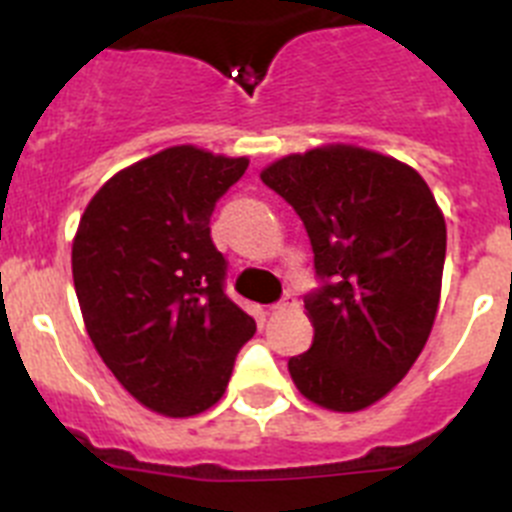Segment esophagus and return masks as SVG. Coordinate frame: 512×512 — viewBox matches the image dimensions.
Masks as SVG:
<instances>
[{"label": "esophagus", "mask_w": 512, "mask_h": 512, "mask_svg": "<svg viewBox=\"0 0 512 512\" xmlns=\"http://www.w3.org/2000/svg\"><path fill=\"white\" fill-rule=\"evenodd\" d=\"M292 307H297V295H292V292H287V295H284L282 300L277 302V305L271 307V310L279 312V310H292Z\"/></svg>", "instance_id": "esophagus-1"}]
</instances>
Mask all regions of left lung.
Masks as SVG:
<instances>
[{
    "label": "left lung",
    "mask_w": 512,
    "mask_h": 512,
    "mask_svg": "<svg viewBox=\"0 0 512 512\" xmlns=\"http://www.w3.org/2000/svg\"><path fill=\"white\" fill-rule=\"evenodd\" d=\"M261 182L295 207L323 279L305 297L312 346L289 359V374L320 408H369L431 336L446 259L441 207L413 166L343 143L279 158Z\"/></svg>",
    "instance_id": "1"
}]
</instances>
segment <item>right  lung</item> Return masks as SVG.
<instances>
[{
  "mask_svg": "<svg viewBox=\"0 0 512 512\" xmlns=\"http://www.w3.org/2000/svg\"><path fill=\"white\" fill-rule=\"evenodd\" d=\"M248 158L174 146L117 171L79 220L71 269L84 325L148 410L189 418L223 397L256 320L225 295L215 202Z\"/></svg>",
  "mask_w": 512,
  "mask_h": 512,
  "instance_id": "1",
  "label": "right lung"
}]
</instances>
